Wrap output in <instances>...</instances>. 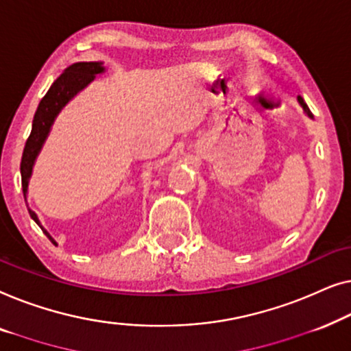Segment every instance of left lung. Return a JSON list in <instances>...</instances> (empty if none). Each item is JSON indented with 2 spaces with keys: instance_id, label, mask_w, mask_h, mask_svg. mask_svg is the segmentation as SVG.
<instances>
[{
  "instance_id": "1",
  "label": "left lung",
  "mask_w": 351,
  "mask_h": 351,
  "mask_svg": "<svg viewBox=\"0 0 351 351\" xmlns=\"http://www.w3.org/2000/svg\"><path fill=\"white\" fill-rule=\"evenodd\" d=\"M298 100H299V103H300V105H302V108H304V111H305V112H307V114H308L310 117H313V116H312V112H310V110H308L307 103H305V101L302 100V97H299V98H298Z\"/></svg>"
}]
</instances>
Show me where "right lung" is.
<instances>
[{"label": "right lung", "mask_w": 351, "mask_h": 351, "mask_svg": "<svg viewBox=\"0 0 351 351\" xmlns=\"http://www.w3.org/2000/svg\"><path fill=\"white\" fill-rule=\"evenodd\" d=\"M103 71L101 63L98 62H79L71 65L63 75L52 84L46 95L43 97L41 103H39L36 114L33 119L32 133H29L28 140L25 143V149H23L22 162H21V173H22V189L23 195H27L28 189V180L32 176L33 164L36 159L39 149H41L44 140H46L49 130L56 116L60 112L63 106L71 100L76 93L87 86L92 81L95 75ZM28 213L34 219V223L39 226L38 216L34 215V211L28 208ZM41 227V226H39ZM43 229V227H41ZM44 234L47 235V239L52 241L53 245H57L51 235L43 229Z\"/></svg>", "instance_id": "1"}]
</instances>
